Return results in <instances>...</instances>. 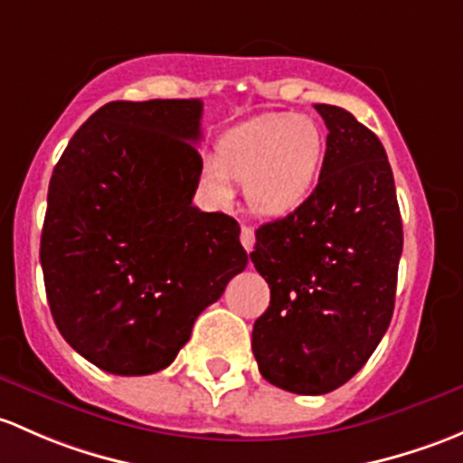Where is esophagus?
Segmentation results:
<instances>
[{
    "instance_id": "esophagus-1",
    "label": "esophagus",
    "mask_w": 463,
    "mask_h": 463,
    "mask_svg": "<svg viewBox=\"0 0 463 463\" xmlns=\"http://www.w3.org/2000/svg\"><path fill=\"white\" fill-rule=\"evenodd\" d=\"M241 242H242V247H245L247 251L254 250L256 236H254V230H251V227H242V230H241Z\"/></svg>"
}]
</instances>
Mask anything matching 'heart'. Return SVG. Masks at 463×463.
Returning a JSON list of instances; mask_svg holds the SVG:
<instances>
[{"label": "heart", "mask_w": 463, "mask_h": 463, "mask_svg": "<svg viewBox=\"0 0 463 463\" xmlns=\"http://www.w3.org/2000/svg\"><path fill=\"white\" fill-rule=\"evenodd\" d=\"M323 156L326 136L312 118L263 116L221 137L218 156L200 160L198 183L204 196L222 207L233 200V183L245 184L256 213L288 216L317 187Z\"/></svg>", "instance_id": "heart-1"}]
</instances>
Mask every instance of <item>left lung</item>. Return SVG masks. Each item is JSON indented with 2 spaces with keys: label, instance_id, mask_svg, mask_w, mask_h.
<instances>
[{
  "label": "left lung",
  "instance_id": "obj_1",
  "mask_svg": "<svg viewBox=\"0 0 463 463\" xmlns=\"http://www.w3.org/2000/svg\"><path fill=\"white\" fill-rule=\"evenodd\" d=\"M327 127L318 184L297 212L256 230L269 285L251 350L276 388L326 394L359 373L390 326L403 227L379 137L350 111L314 104Z\"/></svg>",
  "mask_w": 463,
  "mask_h": 463
}]
</instances>
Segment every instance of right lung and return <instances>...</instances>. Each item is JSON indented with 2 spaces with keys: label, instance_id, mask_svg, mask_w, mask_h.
Here are the masks:
<instances>
[{
  "label": "right lung",
  "instance_id": "obj_1",
  "mask_svg": "<svg viewBox=\"0 0 463 463\" xmlns=\"http://www.w3.org/2000/svg\"><path fill=\"white\" fill-rule=\"evenodd\" d=\"M200 118V99L109 102L51 175L46 298L66 343L104 373L165 370L247 265L238 222L192 204Z\"/></svg>",
  "mask_w": 463,
  "mask_h": 463
}]
</instances>
